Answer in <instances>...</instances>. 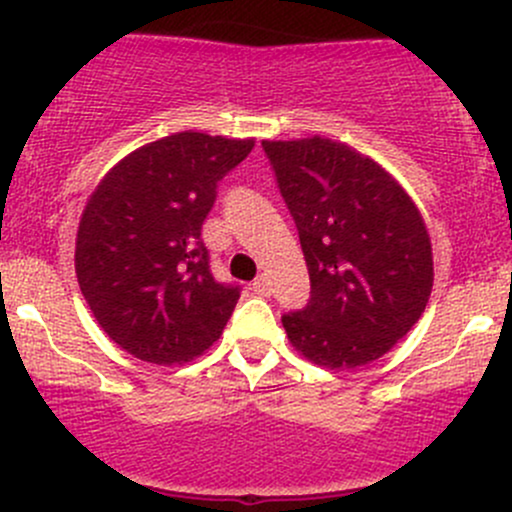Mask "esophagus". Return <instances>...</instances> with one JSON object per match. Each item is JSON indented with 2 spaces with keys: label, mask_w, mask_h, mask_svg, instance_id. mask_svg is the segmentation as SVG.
Returning a JSON list of instances; mask_svg holds the SVG:
<instances>
[{
  "label": "esophagus",
  "mask_w": 512,
  "mask_h": 512,
  "mask_svg": "<svg viewBox=\"0 0 512 512\" xmlns=\"http://www.w3.org/2000/svg\"><path fill=\"white\" fill-rule=\"evenodd\" d=\"M251 286H254V293H258V295H271V293H273L271 281H268L266 276H258L256 281L251 283Z\"/></svg>",
  "instance_id": "esophagus-1"
}]
</instances>
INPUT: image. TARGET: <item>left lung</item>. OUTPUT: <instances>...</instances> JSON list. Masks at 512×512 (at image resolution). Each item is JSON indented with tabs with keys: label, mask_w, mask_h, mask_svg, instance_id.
Returning a JSON list of instances; mask_svg holds the SVG:
<instances>
[{
	"label": "left lung",
	"mask_w": 512,
	"mask_h": 512,
	"mask_svg": "<svg viewBox=\"0 0 512 512\" xmlns=\"http://www.w3.org/2000/svg\"><path fill=\"white\" fill-rule=\"evenodd\" d=\"M261 145L310 276L308 303L281 318L288 340L333 370L377 360L414 328L434 286L431 241L414 202L342 142Z\"/></svg>",
	"instance_id": "8db88e82"
}]
</instances>
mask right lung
<instances>
[{
	"label": "right lung",
	"mask_w": 512,
	"mask_h": 512,
	"mask_svg": "<svg viewBox=\"0 0 512 512\" xmlns=\"http://www.w3.org/2000/svg\"><path fill=\"white\" fill-rule=\"evenodd\" d=\"M251 147L192 130L170 135L130 152L88 199L78 286L100 328L138 360L182 365L229 323L241 286L214 278L202 224L219 182Z\"/></svg>",
	"instance_id": "right-lung-1"
}]
</instances>
